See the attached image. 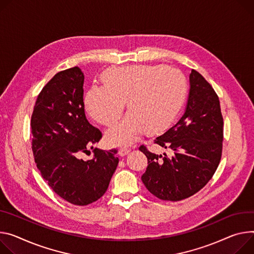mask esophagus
<instances>
[{"label":"esophagus","instance_id":"1","mask_svg":"<svg viewBox=\"0 0 254 254\" xmlns=\"http://www.w3.org/2000/svg\"><path fill=\"white\" fill-rule=\"evenodd\" d=\"M129 149L128 148H126V147H124V148H121L120 149V154H121V156H126V155H127L128 153H129Z\"/></svg>","mask_w":254,"mask_h":254}]
</instances>
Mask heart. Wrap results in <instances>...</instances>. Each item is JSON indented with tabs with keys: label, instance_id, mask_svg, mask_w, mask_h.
<instances>
[{
	"label": "heart",
	"instance_id": "1",
	"mask_svg": "<svg viewBox=\"0 0 254 254\" xmlns=\"http://www.w3.org/2000/svg\"><path fill=\"white\" fill-rule=\"evenodd\" d=\"M105 84H95L85 97L89 114L109 125L120 118L127 101L129 111L105 133L112 146L133 143L146 129L159 132L176 119L184 102L188 83L176 68L163 64L113 66L103 74Z\"/></svg>",
	"mask_w": 254,
	"mask_h": 254
}]
</instances>
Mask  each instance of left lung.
<instances>
[{
  "label": "left lung",
  "mask_w": 254,
  "mask_h": 254,
  "mask_svg": "<svg viewBox=\"0 0 254 254\" xmlns=\"http://www.w3.org/2000/svg\"><path fill=\"white\" fill-rule=\"evenodd\" d=\"M190 83L186 112L154 141L171 149L173 157L156 155L145 145L139 148L148 159L143 183L163 200L178 201L199 191L215 174L222 157L224 122L219 97L195 70H191Z\"/></svg>",
  "instance_id": "left-lung-1"
}]
</instances>
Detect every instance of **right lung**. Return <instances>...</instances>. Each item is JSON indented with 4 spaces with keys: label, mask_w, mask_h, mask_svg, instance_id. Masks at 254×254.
Listing matches in <instances>:
<instances>
[{
    "label": "right lung",
    "mask_w": 254,
    "mask_h": 254,
    "mask_svg": "<svg viewBox=\"0 0 254 254\" xmlns=\"http://www.w3.org/2000/svg\"><path fill=\"white\" fill-rule=\"evenodd\" d=\"M83 85L78 66L56 74L38 94L30 123L31 148L42 178L59 196L76 205L99 199L119 164L117 149L95 148L93 159L80 158L102 137L86 119Z\"/></svg>",
    "instance_id": "right-lung-1"
}]
</instances>
